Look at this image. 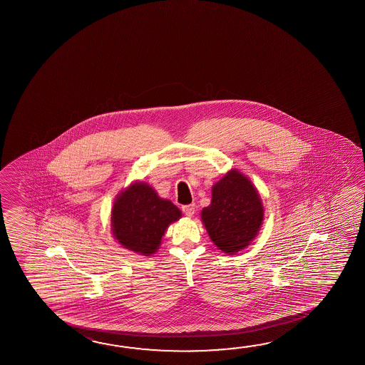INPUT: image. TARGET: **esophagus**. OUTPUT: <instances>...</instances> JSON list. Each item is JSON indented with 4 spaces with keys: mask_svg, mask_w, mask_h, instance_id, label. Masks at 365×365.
<instances>
[{
    "mask_svg": "<svg viewBox=\"0 0 365 365\" xmlns=\"http://www.w3.org/2000/svg\"><path fill=\"white\" fill-rule=\"evenodd\" d=\"M183 210V212H185V216H188V217H191L195 214V210H196V206H195V203H191V205H185L182 207Z\"/></svg>",
    "mask_w": 365,
    "mask_h": 365,
    "instance_id": "obj_1",
    "label": "esophagus"
}]
</instances>
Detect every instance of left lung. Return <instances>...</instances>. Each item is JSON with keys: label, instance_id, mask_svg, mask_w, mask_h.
<instances>
[{"label": "left lung", "instance_id": "1", "mask_svg": "<svg viewBox=\"0 0 365 365\" xmlns=\"http://www.w3.org/2000/svg\"><path fill=\"white\" fill-rule=\"evenodd\" d=\"M263 214L257 188L238 169H230L212 185L211 203L201 211V220L217 250L235 255L257 237Z\"/></svg>", "mask_w": 365, "mask_h": 365}]
</instances>
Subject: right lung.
<instances>
[{"label":"right lung","mask_w":365,"mask_h":365,"mask_svg":"<svg viewBox=\"0 0 365 365\" xmlns=\"http://www.w3.org/2000/svg\"><path fill=\"white\" fill-rule=\"evenodd\" d=\"M180 217V210L172 201L159 197L149 183L136 180L114 200L110 227L123 248L151 256L162 245L168 227Z\"/></svg>","instance_id":"add662e5"}]
</instances>
